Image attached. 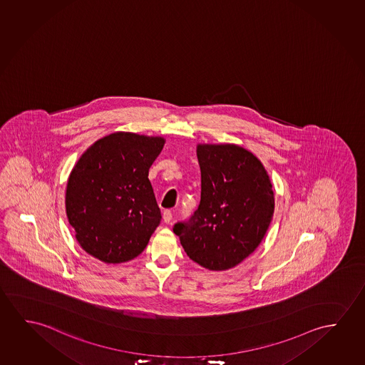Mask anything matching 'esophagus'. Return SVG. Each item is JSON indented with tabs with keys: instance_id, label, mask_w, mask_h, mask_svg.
I'll use <instances>...</instances> for the list:
<instances>
[{
	"instance_id": "34e87169",
	"label": "esophagus",
	"mask_w": 365,
	"mask_h": 365,
	"mask_svg": "<svg viewBox=\"0 0 365 365\" xmlns=\"http://www.w3.org/2000/svg\"><path fill=\"white\" fill-rule=\"evenodd\" d=\"M172 219H173V215H172V212H170L169 210H165V211L163 212V220H164V222H165V224H169V222L172 221Z\"/></svg>"
}]
</instances>
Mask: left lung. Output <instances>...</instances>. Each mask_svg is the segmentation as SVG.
Returning <instances> with one entry per match:
<instances>
[{"instance_id":"8db88e82","label":"left lung","mask_w":365,"mask_h":365,"mask_svg":"<svg viewBox=\"0 0 365 365\" xmlns=\"http://www.w3.org/2000/svg\"><path fill=\"white\" fill-rule=\"evenodd\" d=\"M201 201L191 217L174 224L187 255L210 270L230 269L263 240L274 212L269 177L244 148L198 145Z\"/></svg>"}]
</instances>
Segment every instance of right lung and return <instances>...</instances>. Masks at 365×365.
<instances>
[{"label":"right lung","instance_id":"right-lung-1","mask_svg":"<svg viewBox=\"0 0 365 365\" xmlns=\"http://www.w3.org/2000/svg\"><path fill=\"white\" fill-rule=\"evenodd\" d=\"M163 145V138L115 133L96 141L74 165L68 221L92 257L123 263L145 249L162 220L148 174Z\"/></svg>","mask_w":365,"mask_h":365}]
</instances>
